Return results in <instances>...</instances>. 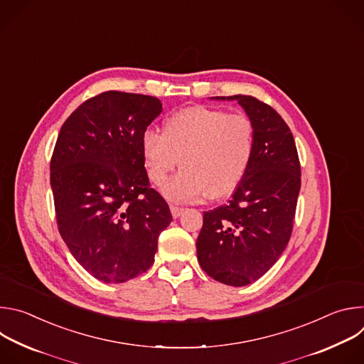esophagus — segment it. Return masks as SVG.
<instances>
[{"instance_id":"esophagus-1","label":"esophagus","mask_w":364,"mask_h":364,"mask_svg":"<svg viewBox=\"0 0 364 364\" xmlns=\"http://www.w3.org/2000/svg\"><path fill=\"white\" fill-rule=\"evenodd\" d=\"M170 210H171V215H173V218H174V219L180 218V216L183 215V212H184L183 207H178V205H174V204H171V205H170Z\"/></svg>"}]
</instances>
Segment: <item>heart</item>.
<instances>
[{"mask_svg":"<svg viewBox=\"0 0 364 364\" xmlns=\"http://www.w3.org/2000/svg\"><path fill=\"white\" fill-rule=\"evenodd\" d=\"M255 127L245 114L191 107L167 118L161 135L146 131L141 154L148 180L161 186L181 161L182 171L163 187L173 201L213 200L233 193L255 152Z\"/></svg>","mask_w":364,"mask_h":364,"instance_id":"b5f03b06","label":"heart"}]
</instances>
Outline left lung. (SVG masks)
<instances>
[{"label":"left lung","instance_id":"obj_1","mask_svg":"<svg viewBox=\"0 0 364 364\" xmlns=\"http://www.w3.org/2000/svg\"><path fill=\"white\" fill-rule=\"evenodd\" d=\"M216 99L237 100L253 122L256 141L250 166L232 198L204 212L197 259L213 279L245 287L265 275L289 242L301 166L291 129L274 108L246 95Z\"/></svg>","mask_w":364,"mask_h":364}]
</instances>
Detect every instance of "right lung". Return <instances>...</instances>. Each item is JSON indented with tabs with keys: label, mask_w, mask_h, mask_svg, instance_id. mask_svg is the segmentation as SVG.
Here are the masks:
<instances>
[{
	"label": "right lung",
	"mask_w": 364,
	"mask_h": 364,
	"mask_svg": "<svg viewBox=\"0 0 364 364\" xmlns=\"http://www.w3.org/2000/svg\"><path fill=\"white\" fill-rule=\"evenodd\" d=\"M163 112L154 96L103 92L63 124L50 161L59 232L96 279L122 284L149 269L170 207L149 187L141 154Z\"/></svg>",
	"instance_id": "right-lung-1"
}]
</instances>
